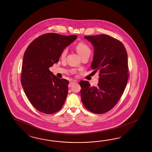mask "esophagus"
<instances>
[{"label":"esophagus","instance_id":"obj_1","mask_svg":"<svg viewBox=\"0 0 152 152\" xmlns=\"http://www.w3.org/2000/svg\"><path fill=\"white\" fill-rule=\"evenodd\" d=\"M77 83V80H73L72 81H71V82H70L69 83V88H71V86L72 85V84H74V83Z\"/></svg>","mask_w":152,"mask_h":152}]
</instances>
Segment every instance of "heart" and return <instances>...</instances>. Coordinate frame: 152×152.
Wrapping results in <instances>:
<instances>
[{"mask_svg": "<svg viewBox=\"0 0 152 152\" xmlns=\"http://www.w3.org/2000/svg\"><path fill=\"white\" fill-rule=\"evenodd\" d=\"M75 48H76V51L78 52L79 55L81 57L82 56L84 55L85 54L91 53L90 48L86 43H85L83 42H80L78 43L76 45ZM67 49L66 48L62 51L61 54V57L62 58H64V57L67 55Z\"/></svg>", "mask_w": 152, "mask_h": 152, "instance_id": "1", "label": "heart"}]
</instances>
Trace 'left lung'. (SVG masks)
<instances>
[{
	"label": "left lung",
	"instance_id": "8db88e82",
	"mask_svg": "<svg viewBox=\"0 0 152 152\" xmlns=\"http://www.w3.org/2000/svg\"><path fill=\"white\" fill-rule=\"evenodd\" d=\"M94 47L91 69L99 72L97 86L81 80V101L85 108L101 114L116 105L124 91L129 77L128 54L121 42L106 34L85 36Z\"/></svg>",
	"mask_w": 152,
	"mask_h": 152
}]
</instances>
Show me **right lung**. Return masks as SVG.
Instances as JSON below:
<instances>
[{"instance_id": "right-lung-1", "label": "right lung", "mask_w": 152, "mask_h": 152, "mask_svg": "<svg viewBox=\"0 0 152 152\" xmlns=\"http://www.w3.org/2000/svg\"><path fill=\"white\" fill-rule=\"evenodd\" d=\"M77 37L48 33L28 46L23 56L20 81L28 99L37 110L52 114L64 105L69 82L57 77L49 68L58 61L62 50Z\"/></svg>"}]
</instances>
